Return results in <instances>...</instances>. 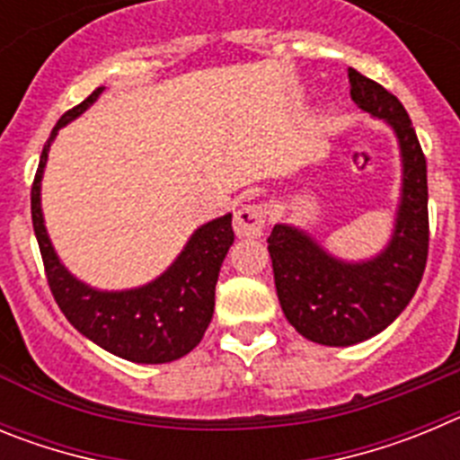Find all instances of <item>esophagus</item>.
<instances>
[{"label":"esophagus","mask_w":460,"mask_h":460,"mask_svg":"<svg viewBox=\"0 0 460 460\" xmlns=\"http://www.w3.org/2000/svg\"><path fill=\"white\" fill-rule=\"evenodd\" d=\"M267 209L262 205H243L234 214V233L237 237H260L265 233Z\"/></svg>","instance_id":"34e87169"}]
</instances>
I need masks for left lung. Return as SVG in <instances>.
I'll use <instances>...</instances> for the list:
<instances>
[{
  "mask_svg": "<svg viewBox=\"0 0 460 460\" xmlns=\"http://www.w3.org/2000/svg\"><path fill=\"white\" fill-rule=\"evenodd\" d=\"M348 78L357 108L385 121L401 152V198L387 246L355 262L332 255L290 223H276L267 239L288 323L304 339L334 348L361 343L387 329L417 292L429 255L426 158L408 112L394 93L355 68H348Z\"/></svg>",
  "mask_w": 460,
  "mask_h": 460,
  "instance_id": "8db88e82",
  "label": "left lung"
}]
</instances>
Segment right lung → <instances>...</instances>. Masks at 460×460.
Wrapping results in <instances>:
<instances>
[{
    "instance_id": "add662e5",
    "label": "right lung",
    "mask_w": 460,
    "mask_h": 460,
    "mask_svg": "<svg viewBox=\"0 0 460 460\" xmlns=\"http://www.w3.org/2000/svg\"><path fill=\"white\" fill-rule=\"evenodd\" d=\"M103 89H93L83 103L64 112L43 145L31 186L34 234L55 302L80 334L121 359L136 364H168L189 355L209 327L218 271L234 242L233 214L198 227L172 265L145 286L99 290L73 276L57 255L46 230L40 209V181L46 172L48 152L59 128L78 119L89 105L96 103Z\"/></svg>"
}]
</instances>
